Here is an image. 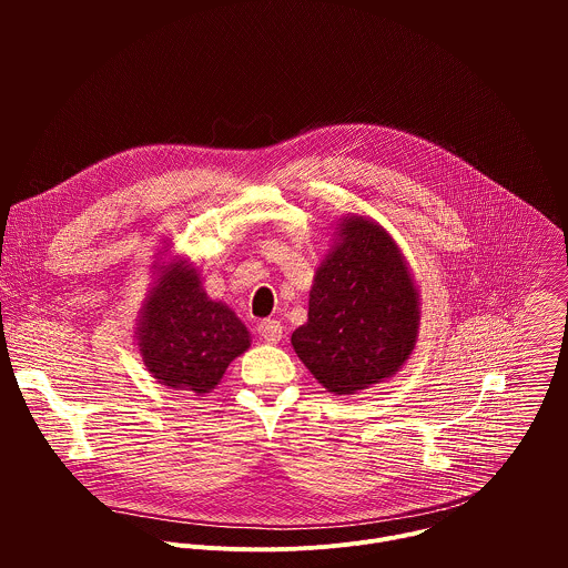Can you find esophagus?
I'll use <instances>...</instances> for the list:
<instances>
[{
	"mask_svg": "<svg viewBox=\"0 0 568 568\" xmlns=\"http://www.w3.org/2000/svg\"><path fill=\"white\" fill-rule=\"evenodd\" d=\"M258 335L267 344H278L283 339V323L276 318H265L258 323Z\"/></svg>",
	"mask_w": 568,
	"mask_h": 568,
	"instance_id": "obj_1",
	"label": "esophagus"
}]
</instances>
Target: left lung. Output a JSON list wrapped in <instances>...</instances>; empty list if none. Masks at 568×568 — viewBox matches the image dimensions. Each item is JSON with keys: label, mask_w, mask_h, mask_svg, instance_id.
I'll list each match as a JSON object with an SVG mask.
<instances>
[{"label": "left lung", "mask_w": 568, "mask_h": 568, "mask_svg": "<svg viewBox=\"0 0 568 568\" xmlns=\"http://www.w3.org/2000/svg\"><path fill=\"white\" fill-rule=\"evenodd\" d=\"M420 292L393 235L375 220L346 213L316 265L307 321L292 346L314 379L355 395L393 377L412 357Z\"/></svg>", "instance_id": "obj_1"}]
</instances>
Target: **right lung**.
Instances as JSON below:
<instances>
[{
  "label": "right lung",
  "mask_w": 568,
  "mask_h": 568,
  "mask_svg": "<svg viewBox=\"0 0 568 568\" xmlns=\"http://www.w3.org/2000/svg\"><path fill=\"white\" fill-rule=\"evenodd\" d=\"M136 348L145 371L173 390L211 393L229 364L252 346L245 323L206 294L200 267L159 250L152 283L136 316Z\"/></svg>",
  "instance_id": "obj_1"
}]
</instances>
